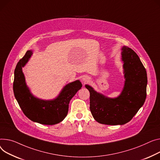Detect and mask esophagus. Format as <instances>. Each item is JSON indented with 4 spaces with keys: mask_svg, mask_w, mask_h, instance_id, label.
I'll return each mask as SVG.
<instances>
[{
    "mask_svg": "<svg viewBox=\"0 0 160 160\" xmlns=\"http://www.w3.org/2000/svg\"><path fill=\"white\" fill-rule=\"evenodd\" d=\"M82 80H83V83H88V82H89L90 78L88 77H87V76H84V77H83Z\"/></svg>",
    "mask_w": 160,
    "mask_h": 160,
    "instance_id": "1",
    "label": "esophagus"
}]
</instances>
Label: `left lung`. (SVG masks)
Instances as JSON below:
<instances>
[{"instance_id":"1","label":"left lung","mask_w":160,"mask_h":160,"mask_svg":"<svg viewBox=\"0 0 160 160\" xmlns=\"http://www.w3.org/2000/svg\"><path fill=\"white\" fill-rule=\"evenodd\" d=\"M122 57L125 82L118 98L105 97L86 85L90 92V111L94 120L100 123L116 125L129 122L146 98L147 72L139 57L132 49L123 46Z\"/></svg>"}]
</instances>
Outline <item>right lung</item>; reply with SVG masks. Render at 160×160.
<instances>
[{"instance_id": "add662e5", "label": "right lung", "mask_w": 160, "mask_h": 160, "mask_svg": "<svg viewBox=\"0 0 160 160\" xmlns=\"http://www.w3.org/2000/svg\"><path fill=\"white\" fill-rule=\"evenodd\" d=\"M32 55L28 51L18 62L15 69L13 92L15 97L24 114L31 121L44 125H55L66 118L69 103L82 85L79 80L74 81L63 88L58 97L52 100H42L32 95L27 87L22 72L23 68Z\"/></svg>"}]
</instances>
